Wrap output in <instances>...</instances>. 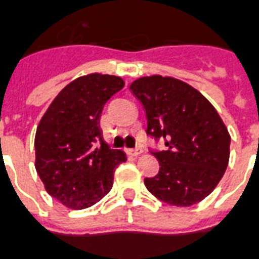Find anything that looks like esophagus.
<instances>
[{
	"label": "esophagus",
	"instance_id": "obj_1",
	"mask_svg": "<svg viewBox=\"0 0 259 259\" xmlns=\"http://www.w3.org/2000/svg\"><path fill=\"white\" fill-rule=\"evenodd\" d=\"M141 153H142L141 147H135V149H130V150H128V154L134 155V157H137V155H139Z\"/></svg>",
	"mask_w": 259,
	"mask_h": 259
}]
</instances>
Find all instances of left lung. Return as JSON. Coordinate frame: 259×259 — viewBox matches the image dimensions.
<instances>
[{"label": "left lung", "instance_id": "8db88e82", "mask_svg": "<svg viewBox=\"0 0 259 259\" xmlns=\"http://www.w3.org/2000/svg\"><path fill=\"white\" fill-rule=\"evenodd\" d=\"M130 90L147 117V137L164 141L151 150L158 174L145 186L159 201L191 206L209 195L223 178L229 159L228 130L214 106L187 83L159 75L132 81Z\"/></svg>", "mask_w": 259, "mask_h": 259}]
</instances>
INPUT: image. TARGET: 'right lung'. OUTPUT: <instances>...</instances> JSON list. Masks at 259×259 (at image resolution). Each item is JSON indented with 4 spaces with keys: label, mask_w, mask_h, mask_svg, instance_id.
<instances>
[{
    "label": "right lung",
    "mask_w": 259,
    "mask_h": 259,
    "mask_svg": "<svg viewBox=\"0 0 259 259\" xmlns=\"http://www.w3.org/2000/svg\"><path fill=\"white\" fill-rule=\"evenodd\" d=\"M124 87L121 77L91 73L58 93L35 135V168L50 195L80 210L113 186L114 169L127 157L109 149L100 120L105 104Z\"/></svg>",
    "instance_id": "right-lung-1"
}]
</instances>
